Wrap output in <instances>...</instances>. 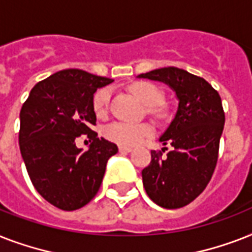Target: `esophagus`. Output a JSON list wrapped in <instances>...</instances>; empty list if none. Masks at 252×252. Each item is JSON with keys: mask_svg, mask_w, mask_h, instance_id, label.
I'll list each match as a JSON object with an SVG mask.
<instances>
[{"mask_svg": "<svg viewBox=\"0 0 252 252\" xmlns=\"http://www.w3.org/2000/svg\"><path fill=\"white\" fill-rule=\"evenodd\" d=\"M119 152L120 153H129V152H132V148L130 146H119Z\"/></svg>", "mask_w": 252, "mask_h": 252, "instance_id": "34e87169", "label": "esophagus"}]
</instances>
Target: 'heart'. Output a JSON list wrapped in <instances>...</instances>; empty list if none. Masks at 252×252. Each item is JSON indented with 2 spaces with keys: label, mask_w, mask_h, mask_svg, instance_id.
Masks as SVG:
<instances>
[{
  "label": "heart",
  "mask_w": 252,
  "mask_h": 252,
  "mask_svg": "<svg viewBox=\"0 0 252 252\" xmlns=\"http://www.w3.org/2000/svg\"><path fill=\"white\" fill-rule=\"evenodd\" d=\"M130 91L142 103H145L148 112L158 119H165L168 115L167 107L163 104V93L152 82H136L130 86ZM111 99V90L108 87L99 89L93 98V110L98 118H104L108 112ZM153 133V128L148 123L115 122L104 126L103 134L107 140L122 146H134Z\"/></svg>",
  "instance_id": "b5f03b06"
}]
</instances>
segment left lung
<instances>
[{
    "label": "left lung",
    "instance_id": "1",
    "mask_svg": "<svg viewBox=\"0 0 252 252\" xmlns=\"http://www.w3.org/2000/svg\"><path fill=\"white\" fill-rule=\"evenodd\" d=\"M138 77L165 82L179 99L175 118L159 138L171 149L166 156L167 148L152 152V161L142 170V183L156 204L182 208L205 189L215 172L225 124L221 96L204 78L175 66Z\"/></svg>",
    "mask_w": 252,
    "mask_h": 252
}]
</instances>
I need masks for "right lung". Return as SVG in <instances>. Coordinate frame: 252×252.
I'll use <instances>...</instances> for the list:
<instances>
[{"label":"right lung","mask_w":252,"mask_h":252,"mask_svg":"<svg viewBox=\"0 0 252 252\" xmlns=\"http://www.w3.org/2000/svg\"><path fill=\"white\" fill-rule=\"evenodd\" d=\"M112 80L81 69H65L32 87L21 110L19 148L33 187L48 203L76 211L94 199L106 165L118 146L91 129L93 98ZM93 141L82 152L75 138Z\"/></svg>","instance_id":"add662e5"}]
</instances>
